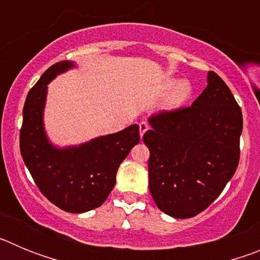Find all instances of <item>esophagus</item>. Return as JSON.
I'll list each match as a JSON object with an SVG mask.
<instances>
[{"label":"esophagus","mask_w":260,"mask_h":260,"mask_svg":"<svg viewBox=\"0 0 260 260\" xmlns=\"http://www.w3.org/2000/svg\"><path fill=\"white\" fill-rule=\"evenodd\" d=\"M147 130H148V123L142 121V122L139 123V133H141V137H143V134L147 132Z\"/></svg>","instance_id":"34e87169"}]
</instances>
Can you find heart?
I'll return each instance as SVG.
<instances>
[{
	"mask_svg": "<svg viewBox=\"0 0 260 260\" xmlns=\"http://www.w3.org/2000/svg\"><path fill=\"white\" fill-rule=\"evenodd\" d=\"M173 80H168V88L173 85ZM191 84L187 80L177 82L174 87H172L171 92H169V95L167 98V102H165V105H167L168 109H176V108L182 107L189 100L190 96H191Z\"/></svg>",
	"mask_w": 260,
	"mask_h": 260,
	"instance_id": "obj_1",
	"label": "heart"
}]
</instances>
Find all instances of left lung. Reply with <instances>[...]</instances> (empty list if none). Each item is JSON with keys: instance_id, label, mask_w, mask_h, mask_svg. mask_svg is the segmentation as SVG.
I'll use <instances>...</instances> for the list:
<instances>
[{"instance_id": "8db88e82", "label": "left lung", "mask_w": 260, "mask_h": 260, "mask_svg": "<svg viewBox=\"0 0 260 260\" xmlns=\"http://www.w3.org/2000/svg\"><path fill=\"white\" fill-rule=\"evenodd\" d=\"M148 186L156 206L176 219L194 217L215 201L240 161L243 119L219 75L190 107L161 110L148 119Z\"/></svg>"}]
</instances>
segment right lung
<instances>
[{"instance_id":"right-lung-1","label":"right lung","mask_w":260,"mask_h":260,"mask_svg":"<svg viewBox=\"0 0 260 260\" xmlns=\"http://www.w3.org/2000/svg\"><path fill=\"white\" fill-rule=\"evenodd\" d=\"M70 61L57 62L29 89L23 107L19 146L23 161L45 198L61 210L80 213L100 207L116 183L119 164L139 143V126L59 150L48 142L43 126L47 84Z\"/></svg>"}]
</instances>
